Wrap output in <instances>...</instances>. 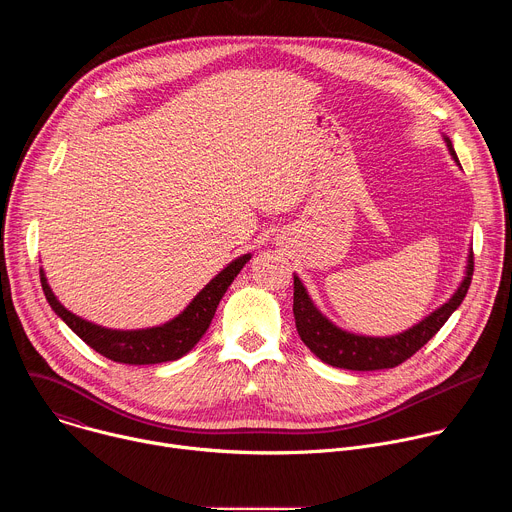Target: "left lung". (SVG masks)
I'll return each instance as SVG.
<instances>
[{
  "label": "left lung",
  "mask_w": 512,
  "mask_h": 512,
  "mask_svg": "<svg viewBox=\"0 0 512 512\" xmlns=\"http://www.w3.org/2000/svg\"><path fill=\"white\" fill-rule=\"evenodd\" d=\"M448 152L456 166H460V160L454 152L452 139L448 135H442ZM462 168V166H460ZM474 271V255L472 249L466 257V271L456 287L454 294L446 304L429 312L423 320L413 324L411 328L391 334V336H367L348 332L340 326H336L326 314L320 312V308L310 298L306 285L302 279L294 273V318L296 328L302 338V342L326 364L336 369L346 371H381V369H393L409 356H413L423 344H427L429 338L435 336L448 318L460 308L464 302L468 287L472 281Z\"/></svg>",
  "instance_id": "obj_1"
}]
</instances>
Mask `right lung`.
Segmentation results:
<instances>
[{
	"mask_svg": "<svg viewBox=\"0 0 512 512\" xmlns=\"http://www.w3.org/2000/svg\"><path fill=\"white\" fill-rule=\"evenodd\" d=\"M251 259V253L233 259L221 273L214 275L200 291L194 300L172 320L152 328L139 330H115L105 328L95 322H89L77 314L66 310L54 291L48 285L46 273L40 267V281L44 296L54 310V314L75 332L85 344L103 354L109 360L123 364H158L168 360H178L186 352H190L196 342L208 330L218 302L227 294L229 285L235 281L239 271Z\"/></svg>",
	"mask_w": 512,
	"mask_h": 512,
	"instance_id": "right-lung-1",
	"label": "right lung"
}]
</instances>
